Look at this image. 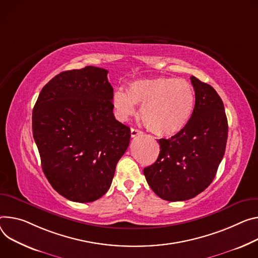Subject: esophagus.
Here are the masks:
<instances>
[{
	"label": "esophagus",
	"mask_w": 258,
	"mask_h": 258,
	"mask_svg": "<svg viewBox=\"0 0 258 258\" xmlns=\"http://www.w3.org/2000/svg\"><path fill=\"white\" fill-rule=\"evenodd\" d=\"M140 134H142V132L140 130H137V128H131V136L134 138V137H137L139 136Z\"/></svg>",
	"instance_id": "obj_1"
}]
</instances>
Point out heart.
<instances>
[{
  "label": "heart",
  "mask_w": 258,
  "mask_h": 258,
  "mask_svg": "<svg viewBox=\"0 0 258 258\" xmlns=\"http://www.w3.org/2000/svg\"><path fill=\"white\" fill-rule=\"evenodd\" d=\"M112 105L120 120L128 119L141 106V118L147 128L160 137H172L190 122L196 108L194 86L184 79L159 76L131 82L126 92L116 90Z\"/></svg>",
  "instance_id": "1"
}]
</instances>
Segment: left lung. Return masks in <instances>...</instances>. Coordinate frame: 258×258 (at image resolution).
<instances>
[{"mask_svg": "<svg viewBox=\"0 0 258 258\" xmlns=\"http://www.w3.org/2000/svg\"><path fill=\"white\" fill-rule=\"evenodd\" d=\"M196 92L192 118L182 132L159 139V155L144 169L151 189L162 200L179 202L204 191L215 178L227 141V118L216 90L190 77Z\"/></svg>", "mask_w": 258, "mask_h": 258, "instance_id": "1", "label": "left lung"}]
</instances>
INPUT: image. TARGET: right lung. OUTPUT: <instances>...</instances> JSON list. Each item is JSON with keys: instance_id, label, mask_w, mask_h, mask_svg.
<instances>
[{"instance_id": "1", "label": "right lung", "mask_w": 258, "mask_h": 258, "mask_svg": "<svg viewBox=\"0 0 258 258\" xmlns=\"http://www.w3.org/2000/svg\"><path fill=\"white\" fill-rule=\"evenodd\" d=\"M108 71L87 66L46 84L33 109L42 170L63 198L90 203L110 188L131 130L115 119Z\"/></svg>"}]
</instances>
